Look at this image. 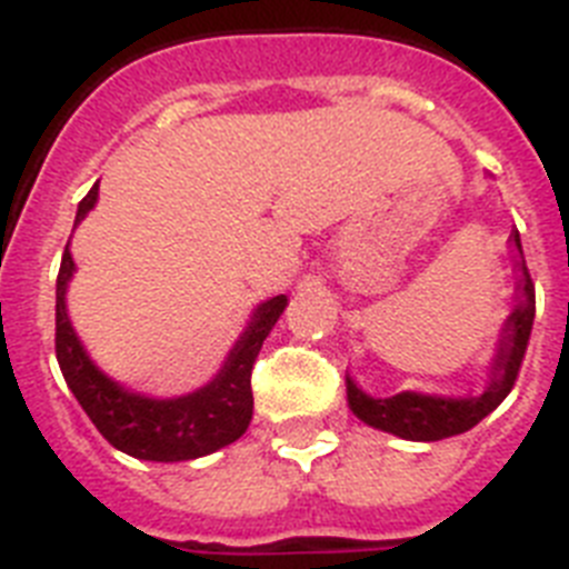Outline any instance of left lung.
I'll list each match as a JSON object with an SVG mask.
<instances>
[{"label":"left lung","mask_w":569,"mask_h":569,"mask_svg":"<svg viewBox=\"0 0 569 569\" xmlns=\"http://www.w3.org/2000/svg\"><path fill=\"white\" fill-rule=\"evenodd\" d=\"M516 248L521 250L519 233H512ZM525 276L519 284V305L505 325V339L499 345V356L492 365V381L481 396L472 399H436V396L399 393L390 399H370L347 379V401L350 410L367 421L370 427H379L387 433L401 436L410 441H439L447 436H459L470 427L479 425L487 413H492L519 379L521 361L530 341L532 319H536V288L527 273V264H521Z\"/></svg>","instance_id":"obj_1"}]
</instances>
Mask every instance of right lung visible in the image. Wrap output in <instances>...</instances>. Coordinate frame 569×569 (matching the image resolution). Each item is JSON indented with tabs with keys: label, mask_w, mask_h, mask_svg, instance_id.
<instances>
[{
	"label": "right lung",
	"mask_w": 569,
	"mask_h": 569,
	"mask_svg": "<svg viewBox=\"0 0 569 569\" xmlns=\"http://www.w3.org/2000/svg\"><path fill=\"white\" fill-rule=\"evenodd\" d=\"M97 196L99 182L79 202L77 224L97 204ZM70 276H73V259L64 248L62 268L57 276V359L82 410L116 450L148 461H188L213 453L248 430L250 416H253L250 373H253L261 341L268 339L281 310L288 308L284 296H276L256 308L248 330L230 350L222 373L210 385L182 399L159 401L128 393L108 376L99 373L88 359L64 310V290H68Z\"/></svg>",
	"instance_id": "obj_1"
}]
</instances>
